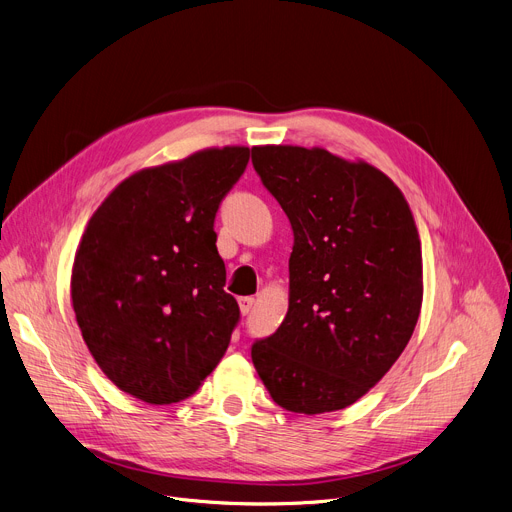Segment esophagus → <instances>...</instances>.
Returning a JSON list of instances; mask_svg holds the SVG:
<instances>
[{"label": "esophagus", "mask_w": 512, "mask_h": 512, "mask_svg": "<svg viewBox=\"0 0 512 512\" xmlns=\"http://www.w3.org/2000/svg\"><path fill=\"white\" fill-rule=\"evenodd\" d=\"M254 308V297H239V310H242L244 316H248Z\"/></svg>", "instance_id": "1"}]
</instances>
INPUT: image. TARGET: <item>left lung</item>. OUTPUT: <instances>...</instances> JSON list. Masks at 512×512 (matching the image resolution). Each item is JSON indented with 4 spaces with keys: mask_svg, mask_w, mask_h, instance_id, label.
<instances>
[{
    "mask_svg": "<svg viewBox=\"0 0 512 512\" xmlns=\"http://www.w3.org/2000/svg\"><path fill=\"white\" fill-rule=\"evenodd\" d=\"M252 165L293 227L289 310L252 362L277 405L345 409L407 347L422 308V244L401 190L324 148L254 146Z\"/></svg>",
    "mask_w": 512,
    "mask_h": 512,
    "instance_id": "1",
    "label": "left lung"
}]
</instances>
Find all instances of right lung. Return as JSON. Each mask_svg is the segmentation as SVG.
I'll return each instance as SVG.
<instances>
[{
    "instance_id": "obj_1",
    "label": "right lung",
    "mask_w": 512,
    "mask_h": 512,
    "mask_svg": "<svg viewBox=\"0 0 512 512\" xmlns=\"http://www.w3.org/2000/svg\"><path fill=\"white\" fill-rule=\"evenodd\" d=\"M250 148L202 150L142 169L97 208L72 270L82 339L105 376L153 405L192 397L239 318L225 287L215 217Z\"/></svg>"
}]
</instances>
